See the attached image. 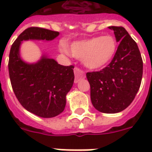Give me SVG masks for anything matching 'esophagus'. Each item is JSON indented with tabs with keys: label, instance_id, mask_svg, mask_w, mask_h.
<instances>
[{
	"label": "esophagus",
	"instance_id": "34e87169",
	"mask_svg": "<svg viewBox=\"0 0 152 152\" xmlns=\"http://www.w3.org/2000/svg\"><path fill=\"white\" fill-rule=\"evenodd\" d=\"M74 74H75V79H74L75 83H78L79 81V79H84L85 77V72L82 69H80L79 67H77L74 68Z\"/></svg>",
	"mask_w": 152,
	"mask_h": 152
}]
</instances>
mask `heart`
Returning <instances> with one entry per match:
<instances>
[{
  "instance_id": "b5f03b06",
  "label": "heart",
  "mask_w": 152,
  "mask_h": 152,
  "mask_svg": "<svg viewBox=\"0 0 152 152\" xmlns=\"http://www.w3.org/2000/svg\"><path fill=\"white\" fill-rule=\"evenodd\" d=\"M118 44L112 35L98 36L75 41L69 47L71 55L82 60L85 67L91 69H98L106 67L113 59L117 52ZM64 52L68 53L65 46Z\"/></svg>"
}]
</instances>
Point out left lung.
I'll use <instances>...</instances> for the list:
<instances>
[{
    "instance_id": "left-lung-1",
    "label": "left lung",
    "mask_w": 152,
    "mask_h": 152,
    "mask_svg": "<svg viewBox=\"0 0 152 152\" xmlns=\"http://www.w3.org/2000/svg\"><path fill=\"white\" fill-rule=\"evenodd\" d=\"M119 42L113 59L97 72L86 73L94 107L104 113H117L134 101L141 84L143 61L136 42L122 26H111Z\"/></svg>"
}]
</instances>
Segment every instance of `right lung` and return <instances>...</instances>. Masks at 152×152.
Returning a JSON list of instances; mask_svg holds the SVG:
<instances>
[{"mask_svg": "<svg viewBox=\"0 0 152 152\" xmlns=\"http://www.w3.org/2000/svg\"><path fill=\"white\" fill-rule=\"evenodd\" d=\"M58 34L43 28H28L15 40L9 54V77L15 96L27 111L41 118H53L63 112L74 80V66H62L45 56L28 64L21 60L19 46L23 40H51Z\"/></svg>", "mask_w": 152, "mask_h": 152, "instance_id": "right-lung-1", "label": "right lung"}]
</instances>
